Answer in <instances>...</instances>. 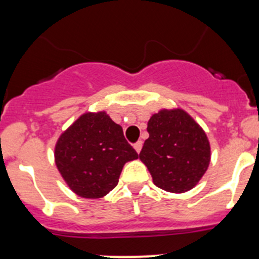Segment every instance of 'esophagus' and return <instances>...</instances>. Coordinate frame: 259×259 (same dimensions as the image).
I'll return each mask as SVG.
<instances>
[{
  "label": "esophagus",
  "instance_id": "esophagus-1",
  "mask_svg": "<svg viewBox=\"0 0 259 259\" xmlns=\"http://www.w3.org/2000/svg\"><path fill=\"white\" fill-rule=\"evenodd\" d=\"M133 147H135L136 152H137V153H140L141 149H142V141H138L137 143H135V146H133Z\"/></svg>",
  "mask_w": 259,
  "mask_h": 259
}]
</instances>
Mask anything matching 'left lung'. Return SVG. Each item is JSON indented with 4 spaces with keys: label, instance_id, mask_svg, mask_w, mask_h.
Listing matches in <instances>:
<instances>
[{
    "label": "left lung",
    "instance_id": "1",
    "mask_svg": "<svg viewBox=\"0 0 259 259\" xmlns=\"http://www.w3.org/2000/svg\"><path fill=\"white\" fill-rule=\"evenodd\" d=\"M149 137L140 159L157 187L185 193L199 182L210 162L206 132L181 108L161 110L147 123Z\"/></svg>",
    "mask_w": 259,
    "mask_h": 259
}]
</instances>
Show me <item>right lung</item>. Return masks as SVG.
<instances>
[{
  "label": "right lung",
  "mask_w": 259,
  "mask_h": 259,
  "mask_svg": "<svg viewBox=\"0 0 259 259\" xmlns=\"http://www.w3.org/2000/svg\"><path fill=\"white\" fill-rule=\"evenodd\" d=\"M137 158L122 127L105 111L79 116L55 146L58 172L71 191L83 198H102L110 193L124 164Z\"/></svg>",
  "instance_id": "1"
}]
</instances>
